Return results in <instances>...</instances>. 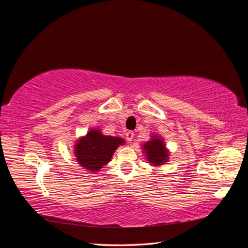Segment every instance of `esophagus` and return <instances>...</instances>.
I'll use <instances>...</instances> for the list:
<instances>
[{
  "mask_svg": "<svg viewBox=\"0 0 248 248\" xmlns=\"http://www.w3.org/2000/svg\"><path fill=\"white\" fill-rule=\"evenodd\" d=\"M125 136H126V140H127L131 141L132 139H133V137H134V133H133L132 131H127V132L125 133Z\"/></svg>",
  "mask_w": 248,
  "mask_h": 248,
  "instance_id": "obj_1",
  "label": "esophagus"
}]
</instances>
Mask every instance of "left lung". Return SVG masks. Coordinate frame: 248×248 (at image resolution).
I'll return each mask as SVG.
<instances>
[{"mask_svg":"<svg viewBox=\"0 0 248 248\" xmlns=\"http://www.w3.org/2000/svg\"><path fill=\"white\" fill-rule=\"evenodd\" d=\"M142 149H144L147 160L154 167L162 166L169 160V151L164 145V141L156 134H153L151 140L142 145Z\"/></svg>","mask_w":248,"mask_h":248,"instance_id":"left-lung-1","label":"left lung"}]
</instances>
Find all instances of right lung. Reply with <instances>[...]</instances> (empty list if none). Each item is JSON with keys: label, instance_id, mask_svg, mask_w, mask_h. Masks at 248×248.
Instances as JSON below:
<instances>
[{"label": "right lung", "instance_id": "right-lung-1", "mask_svg": "<svg viewBox=\"0 0 248 248\" xmlns=\"http://www.w3.org/2000/svg\"><path fill=\"white\" fill-rule=\"evenodd\" d=\"M124 144L122 138L104 136L99 129H91L74 144V155L82 168L94 172L108 164L117 148Z\"/></svg>", "mask_w": 248, "mask_h": 248}]
</instances>
